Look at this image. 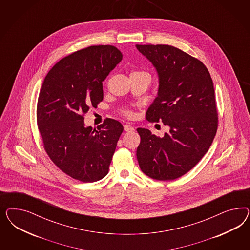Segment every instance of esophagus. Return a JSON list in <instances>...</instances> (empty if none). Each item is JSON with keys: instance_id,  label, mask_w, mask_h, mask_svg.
I'll return each mask as SVG.
<instances>
[{"instance_id": "esophagus-1", "label": "esophagus", "mask_w": 250, "mask_h": 250, "mask_svg": "<svg viewBox=\"0 0 250 250\" xmlns=\"http://www.w3.org/2000/svg\"><path fill=\"white\" fill-rule=\"evenodd\" d=\"M124 129H125L126 132H132V131L135 130L134 126H132V125H129V124H125V125H124Z\"/></svg>"}]
</instances>
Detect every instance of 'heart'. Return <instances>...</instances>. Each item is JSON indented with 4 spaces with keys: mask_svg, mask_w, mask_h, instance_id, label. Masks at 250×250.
<instances>
[{
    "mask_svg": "<svg viewBox=\"0 0 250 250\" xmlns=\"http://www.w3.org/2000/svg\"><path fill=\"white\" fill-rule=\"evenodd\" d=\"M140 72H144V71H133L131 74H134V73H140ZM122 114H124V115H125V116H132V111L131 110H129V109H124L123 111H122Z\"/></svg>",
    "mask_w": 250,
    "mask_h": 250,
    "instance_id": "1",
    "label": "heart"
}]
</instances>
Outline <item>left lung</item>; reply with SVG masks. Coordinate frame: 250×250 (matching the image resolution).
<instances>
[{
    "instance_id": "obj_1",
    "label": "left lung",
    "mask_w": 250,
    "mask_h": 250,
    "mask_svg": "<svg viewBox=\"0 0 250 250\" xmlns=\"http://www.w3.org/2000/svg\"><path fill=\"white\" fill-rule=\"evenodd\" d=\"M151 61L159 77V95L146 119L161 121L169 132L158 137L137 128L136 157L152 179L172 181L196 166L208 151L218 127L212 78L202 61L173 45H136Z\"/></svg>"
}]
</instances>
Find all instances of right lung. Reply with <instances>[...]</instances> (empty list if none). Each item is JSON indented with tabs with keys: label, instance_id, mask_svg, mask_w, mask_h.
<instances>
[{
	"label": "right lung",
	"instance_id": "add662e5",
	"mask_svg": "<svg viewBox=\"0 0 250 250\" xmlns=\"http://www.w3.org/2000/svg\"><path fill=\"white\" fill-rule=\"evenodd\" d=\"M122 59L114 45H91L61 59L41 86L37 122L44 149L77 181L97 182L108 173L124 127L112 118L85 127L84 114L103 101V82Z\"/></svg>",
	"mask_w": 250,
	"mask_h": 250
}]
</instances>
